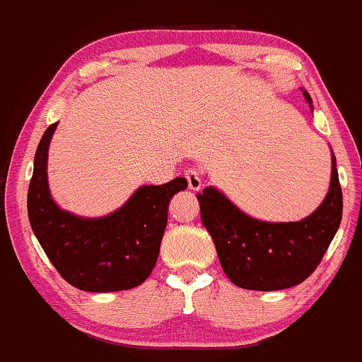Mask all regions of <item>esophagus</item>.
<instances>
[{"label": "esophagus", "instance_id": "esophagus-1", "mask_svg": "<svg viewBox=\"0 0 362 362\" xmlns=\"http://www.w3.org/2000/svg\"><path fill=\"white\" fill-rule=\"evenodd\" d=\"M185 176H186V180H188L189 189L198 191L199 188H202L203 180H202V173H199V169L191 168V169H188V171H186Z\"/></svg>", "mask_w": 362, "mask_h": 362}]
</instances>
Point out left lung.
<instances>
[{
    "mask_svg": "<svg viewBox=\"0 0 362 362\" xmlns=\"http://www.w3.org/2000/svg\"><path fill=\"white\" fill-rule=\"evenodd\" d=\"M303 95L312 103L308 91ZM197 198L202 222L214 239L227 278L254 291L286 290L303 283L324 259L342 220V189L334 156L329 193L301 222L250 218L215 188H205Z\"/></svg>",
    "mask_w": 362,
    "mask_h": 362,
    "instance_id": "obj_1",
    "label": "left lung"
}]
</instances>
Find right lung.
I'll use <instances>...</instances> for the list:
<instances>
[{
  "instance_id": "1",
  "label": "right lung",
  "mask_w": 362,
  "mask_h": 362,
  "mask_svg": "<svg viewBox=\"0 0 362 362\" xmlns=\"http://www.w3.org/2000/svg\"><path fill=\"white\" fill-rule=\"evenodd\" d=\"M57 123L42 135L28 186V220L57 273L83 291L108 293L139 286L159 256L168 205L188 188L185 177L160 186H142L129 202L103 218H79L50 198L47 152Z\"/></svg>"
}]
</instances>
